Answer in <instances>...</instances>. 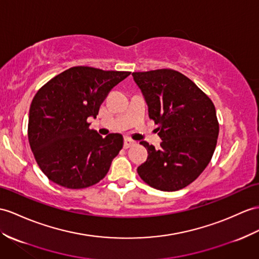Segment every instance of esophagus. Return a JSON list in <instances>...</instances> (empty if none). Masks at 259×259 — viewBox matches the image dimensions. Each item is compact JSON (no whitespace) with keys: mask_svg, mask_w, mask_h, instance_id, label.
<instances>
[{"mask_svg":"<svg viewBox=\"0 0 259 259\" xmlns=\"http://www.w3.org/2000/svg\"><path fill=\"white\" fill-rule=\"evenodd\" d=\"M135 144L134 141H132L131 138H125L124 140V148H130L131 146H133Z\"/></svg>","mask_w":259,"mask_h":259,"instance_id":"34e87169","label":"esophagus"}]
</instances>
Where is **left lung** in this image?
Returning <instances> with one entry per match:
<instances>
[{"label":"left lung","instance_id":"left-lung-1","mask_svg":"<svg viewBox=\"0 0 259 259\" xmlns=\"http://www.w3.org/2000/svg\"><path fill=\"white\" fill-rule=\"evenodd\" d=\"M161 138L160 149L147 142V160L137 168L147 185L177 191L190 185L209 165L219 136L214 104L185 74L172 69L133 72Z\"/></svg>","mask_w":259,"mask_h":259}]
</instances>
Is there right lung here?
I'll use <instances>...</instances> for the list:
<instances>
[{
  "label": "right lung",
  "mask_w": 259,
  "mask_h": 259,
  "mask_svg": "<svg viewBox=\"0 0 259 259\" xmlns=\"http://www.w3.org/2000/svg\"><path fill=\"white\" fill-rule=\"evenodd\" d=\"M128 71H104L78 66L41 87L31 101L28 141L35 159L49 180L68 189L98 184L123 147V136L106 137L90 130L109 92Z\"/></svg>",
  "instance_id": "add662e5"
}]
</instances>
